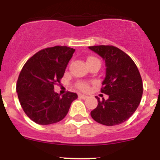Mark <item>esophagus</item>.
<instances>
[{"instance_id": "34e87169", "label": "esophagus", "mask_w": 160, "mask_h": 160, "mask_svg": "<svg viewBox=\"0 0 160 160\" xmlns=\"http://www.w3.org/2000/svg\"><path fill=\"white\" fill-rule=\"evenodd\" d=\"M78 97L80 98H82V99H87V98H88V96H87V95H85V94H79L78 95Z\"/></svg>"}]
</instances>
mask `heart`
<instances>
[{
    "instance_id": "obj_1",
    "label": "heart",
    "mask_w": 160,
    "mask_h": 160,
    "mask_svg": "<svg viewBox=\"0 0 160 160\" xmlns=\"http://www.w3.org/2000/svg\"><path fill=\"white\" fill-rule=\"evenodd\" d=\"M93 61H98L97 58L94 57H89L87 58V62H93ZM77 87L78 89H80L81 90L83 91H87L89 89V86L87 82H80L77 83Z\"/></svg>"
}]
</instances>
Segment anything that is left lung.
Returning <instances> with one entry per match:
<instances>
[{
	"mask_svg": "<svg viewBox=\"0 0 160 160\" xmlns=\"http://www.w3.org/2000/svg\"><path fill=\"white\" fill-rule=\"evenodd\" d=\"M105 61L106 76L101 92L108 99L96 97L98 106L90 115L106 126L118 125L128 119L138 108L142 95V82L136 65L127 53L112 46H90Z\"/></svg>",
	"mask_w": 160,
	"mask_h": 160,
	"instance_id": "left-lung-1",
	"label": "left lung"
}]
</instances>
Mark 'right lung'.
Masks as SVG:
<instances>
[{
  "mask_svg": "<svg viewBox=\"0 0 160 160\" xmlns=\"http://www.w3.org/2000/svg\"><path fill=\"white\" fill-rule=\"evenodd\" d=\"M75 49L67 46L46 48L24 65L17 82V93L23 111L36 123L49 125L66 117L76 93L61 96L54 91Z\"/></svg>",
  "mask_w": 160,
  "mask_h": 160,
  "instance_id": "add662e5",
  "label": "right lung"
}]
</instances>
